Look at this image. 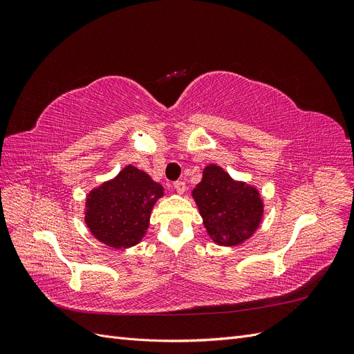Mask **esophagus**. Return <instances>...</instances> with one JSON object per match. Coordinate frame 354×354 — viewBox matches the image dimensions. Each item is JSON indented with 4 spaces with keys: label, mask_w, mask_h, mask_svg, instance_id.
<instances>
[{
    "label": "esophagus",
    "mask_w": 354,
    "mask_h": 354,
    "mask_svg": "<svg viewBox=\"0 0 354 354\" xmlns=\"http://www.w3.org/2000/svg\"><path fill=\"white\" fill-rule=\"evenodd\" d=\"M174 189H176V192L177 194H185V190H186V183L185 181H176L174 183Z\"/></svg>",
    "instance_id": "34e87169"
}]
</instances>
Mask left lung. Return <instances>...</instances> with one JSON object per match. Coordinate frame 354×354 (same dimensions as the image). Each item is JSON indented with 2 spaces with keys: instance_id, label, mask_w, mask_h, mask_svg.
Segmentation results:
<instances>
[{
  "instance_id": "8db88e82",
  "label": "left lung",
  "mask_w": 354,
  "mask_h": 354,
  "mask_svg": "<svg viewBox=\"0 0 354 354\" xmlns=\"http://www.w3.org/2000/svg\"><path fill=\"white\" fill-rule=\"evenodd\" d=\"M209 238L221 246L250 239L263 220L260 192L233 180L221 167L203 168L201 183L192 192Z\"/></svg>"
}]
</instances>
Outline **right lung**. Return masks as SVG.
Listing matches in <instances>:
<instances>
[{
  "mask_svg": "<svg viewBox=\"0 0 354 354\" xmlns=\"http://www.w3.org/2000/svg\"><path fill=\"white\" fill-rule=\"evenodd\" d=\"M162 196V185L145 171L127 165L87 195L85 223L102 243L115 250L130 248L143 239L155 202Z\"/></svg>",
  "mask_w": 354,
  "mask_h": 354,
  "instance_id": "obj_1",
  "label": "right lung"
}]
</instances>
